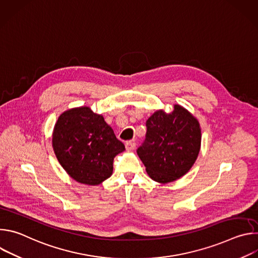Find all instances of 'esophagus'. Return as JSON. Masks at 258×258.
<instances>
[{
  "label": "esophagus",
  "mask_w": 258,
  "mask_h": 258,
  "mask_svg": "<svg viewBox=\"0 0 258 258\" xmlns=\"http://www.w3.org/2000/svg\"><path fill=\"white\" fill-rule=\"evenodd\" d=\"M125 148L127 151H133L136 148V143L135 142H126Z\"/></svg>",
  "instance_id": "34e87169"
}]
</instances>
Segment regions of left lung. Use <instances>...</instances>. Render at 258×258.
<instances>
[{"label":"left lung","mask_w":258,"mask_h":258,"mask_svg":"<svg viewBox=\"0 0 258 258\" xmlns=\"http://www.w3.org/2000/svg\"><path fill=\"white\" fill-rule=\"evenodd\" d=\"M146 139L137 153L148 175L167 183L185 175L195 163L201 147L197 118L175 104L170 113L157 110L146 121Z\"/></svg>","instance_id":"left-lung-1"}]
</instances>
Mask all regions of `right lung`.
<instances>
[{
  "label": "right lung",
  "mask_w": 258,
  "mask_h": 258,
  "mask_svg": "<svg viewBox=\"0 0 258 258\" xmlns=\"http://www.w3.org/2000/svg\"><path fill=\"white\" fill-rule=\"evenodd\" d=\"M52 145L68 175L89 186L111 176L114 157L125 150L104 117L87 106L68 109L58 117Z\"/></svg>",
  "instance_id": "right-lung-1"
}]
</instances>
